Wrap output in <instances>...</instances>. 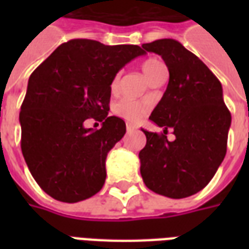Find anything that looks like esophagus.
<instances>
[{
    "label": "esophagus",
    "mask_w": 249,
    "mask_h": 249,
    "mask_svg": "<svg viewBox=\"0 0 249 249\" xmlns=\"http://www.w3.org/2000/svg\"><path fill=\"white\" fill-rule=\"evenodd\" d=\"M133 129H135V126H133V125L126 124V130H128V132H130V130H133Z\"/></svg>",
    "instance_id": "1"
}]
</instances>
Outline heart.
Instances as JSON below:
<instances>
[{"label": "heart", "instance_id": "1", "mask_svg": "<svg viewBox=\"0 0 249 249\" xmlns=\"http://www.w3.org/2000/svg\"><path fill=\"white\" fill-rule=\"evenodd\" d=\"M165 65L161 61H159L157 58H148L141 64V71L144 73L145 78L149 81L152 77H155L159 71L164 69ZM110 89L112 92H117L119 89V76L113 78V81L110 84ZM113 112L121 119L130 121V123H136L141 120L145 113L148 112V104L141 103V101H136L132 98H123L119 103L114 104Z\"/></svg>", "mask_w": 249, "mask_h": 249}]
</instances>
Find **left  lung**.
Returning <instances> with one entry per match:
<instances>
[{"label": "left lung", "mask_w": 249, "mask_h": 249, "mask_svg": "<svg viewBox=\"0 0 249 249\" xmlns=\"http://www.w3.org/2000/svg\"><path fill=\"white\" fill-rule=\"evenodd\" d=\"M165 62L169 82L149 120L172 129L177 139L142 129L146 144L139 153L140 172L153 192L183 198L200 192L212 180L227 153L231 113L223 88L208 66L172 38L142 44Z\"/></svg>", "instance_id": "1"}]
</instances>
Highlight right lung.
Segmentation results:
<instances>
[{"mask_svg":"<svg viewBox=\"0 0 249 249\" xmlns=\"http://www.w3.org/2000/svg\"><path fill=\"white\" fill-rule=\"evenodd\" d=\"M145 54L139 45H104L87 38L64 42L29 77L21 105V149L41 189L77 203L103 188L105 160L126 132L108 116L110 84L117 71ZM100 121V130L85 120Z\"/></svg>","mask_w":249,"mask_h":249,"instance_id":"add662e5","label":"right lung"}]
</instances>
